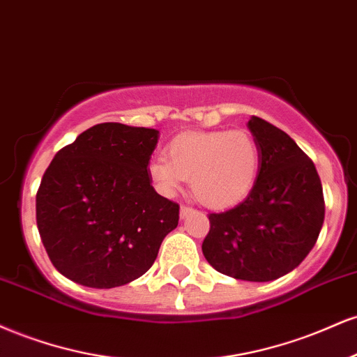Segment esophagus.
<instances>
[{"label": "esophagus", "mask_w": 357, "mask_h": 357, "mask_svg": "<svg viewBox=\"0 0 357 357\" xmlns=\"http://www.w3.org/2000/svg\"><path fill=\"white\" fill-rule=\"evenodd\" d=\"M194 212H195V208L188 207V205H182V207H180V217H182V219H185V217H188L190 213H194Z\"/></svg>", "instance_id": "1"}]
</instances>
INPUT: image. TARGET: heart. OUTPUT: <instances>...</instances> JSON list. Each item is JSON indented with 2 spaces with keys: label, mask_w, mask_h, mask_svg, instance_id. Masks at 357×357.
Wrapping results in <instances>:
<instances>
[{
  "label": "heart",
  "mask_w": 357,
  "mask_h": 357,
  "mask_svg": "<svg viewBox=\"0 0 357 357\" xmlns=\"http://www.w3.org/2000/svg\"><path fill=\"white\" fill-rule=\"evenodd\" d=\"M165 158L149 163V177L163 195L190 178L192 194L211 208H230L250 194L261 167V149L247 130L183 132L165 146Z\"/></svg>",
  "instance_id": "obj_1"
}]
</instances>
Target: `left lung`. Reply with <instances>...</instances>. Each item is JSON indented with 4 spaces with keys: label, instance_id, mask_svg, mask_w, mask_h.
<instances>
[{
    "label": "left lung",
    "instance_id": "obj_1",
    "mask_svg": "<svg viewBox=\"0 0 357 357\" xmlns=\"http://www.w3.org/2000/svg\"><path fill=\"white\" fill-rule=\"evenodd\" d=\"M247 127L261 149L257 180L244 202L208 215L202 252L220 274L267 282L311 252L324 222V195L312 160L286 132L259 116Z\"/></svg>",
    "mask_w": 357,
    "mask_h": 357
}]
</instances>
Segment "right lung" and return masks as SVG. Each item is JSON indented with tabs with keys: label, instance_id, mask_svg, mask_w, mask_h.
Returning <instances> with one entry per match:
<instances>
[{
	"label": "right lung",
	"instance_id": "1",
	"mask_svg": "<svg viewBox=\"0 0 357 357\" xmlns=\"http://www.w3.org/2000/svg\"><path fill=\"white\" fill-rule=\"evenodd\" d=\"M157 142L158 130L98 123L54 155L36 192V225L65 278L112 289L152 267L180 208L149 177Z\"/></svg>",
	"mask_w": 357,
	"mask_h": 357
}]
</instances>
